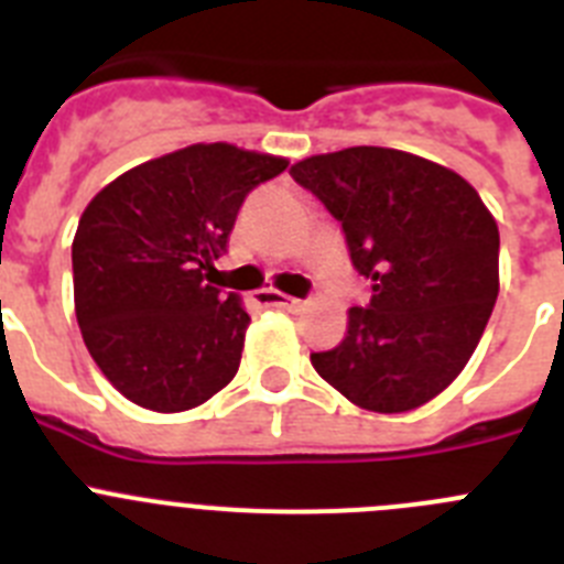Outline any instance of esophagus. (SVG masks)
Returning <instances> with one entry per match:
<instances>
[{"label":"esophagus","instance_id":"1","mask_svg":"<svg viewBox=\"0 0 564 564\" xmlns=\"http://www.w3.org/2000/svg\"><path fill=\"white\" fill-rule=\"evenodd\" d=\"M259 302H262L265 307H279V311H293V313L302 311V305H305L302 299H291L285 296V293L271 291V288H268V291H259Z\"/></svg>","mask_w":564,"mask_h":564}]
</instances>
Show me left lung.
I'll use <instances>...</instances> for the list:
<instances>
[{"label":"left lung","mask_w":564,"mask_h":564,"mask_svg":"<svg viewBox=\"0 0 564 564\" xmlns=\"http://www.w3.org/2000/svg\"><path fill=\"white\" fill-rule=\"evenodd\" d=\"M341 223L370 305L350 307L316 372L361 410L410 412L441 395L475 352L500 293V231L457 172L417 154L350 147L291 166Z\"/></svg>","instance_id":"obj_1"}]
</instances>
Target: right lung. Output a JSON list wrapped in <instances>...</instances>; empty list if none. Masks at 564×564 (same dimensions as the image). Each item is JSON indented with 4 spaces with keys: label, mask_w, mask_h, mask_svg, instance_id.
<instances>
[{
    "label": "right lung",
    "mask_w": 564,
    "mask_h": 564,
    "mask_svg": "<svg viewBox=\"0 0 564 564\" xmlns=\"http://www.w3.org/2000/svg\"><path fill=\"white\" fill-rule=\"evenodd\" d=\"M285 158L194 143L129 169L89 200L73 239L84 344L115 390L186 412L237 376L251 316L208 282L251 188Z\"/></svg>",
    "instance_id": "obj_1"
}]
</instances>
